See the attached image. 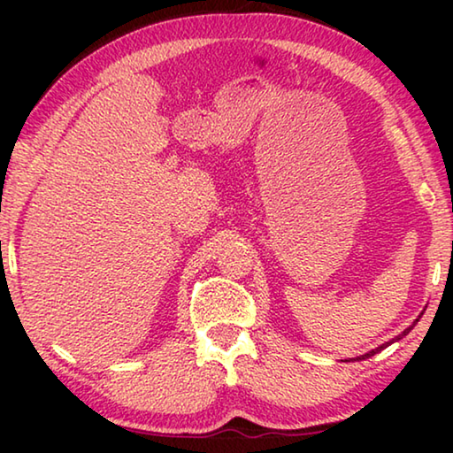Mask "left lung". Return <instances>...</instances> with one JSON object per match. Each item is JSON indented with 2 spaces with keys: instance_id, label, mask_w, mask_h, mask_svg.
<instances>
[{
  "instance_id": "obj_1",
  "label": "left lung",
  "mask_w": 453,
  "mask_h": 453,
  "mask_svg": "<svg viewBox=\"0 0 453 453\" xmlns=\"http://www.w3.org/2000/svg\"><path fill=\"white\" fill-rule=\"evenodd\" d=\"M451 248H453V242H451ZM416 321H418V319H416ZM411 327H413V326H411ZM411 327H408V329H405V332H403L402 335H397V337H395V340H402V337H403V335H408V334H410V329H411ZM389 343H394V340H392V342H388V343H383V346H380V348H375V349H372V351H367V354H364V356H359V357H351V362H359V359L372 357V356L375 354V351H381L383 348H386V346H389ZM346 362H349V359H346Z\"/></svg>"
}]
</instances>
